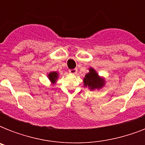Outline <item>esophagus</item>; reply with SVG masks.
<instances>
[{
    "label": "esophagus",
    "instance_id": "34e87169",
    "mask_svg": "<svg viewBox=\"0 0 145 145\" xmlns=\"http://www.w3.org/2000/svg\"><path fill=\"white\" fill-rule=\"evenodd\" d=\"M69 72H70L71 74H77V69H76V68H74V69H70V70H69Z\"/></svg>",
    "mask_w": 145,
    "mask_h": 145
}]
</instances>
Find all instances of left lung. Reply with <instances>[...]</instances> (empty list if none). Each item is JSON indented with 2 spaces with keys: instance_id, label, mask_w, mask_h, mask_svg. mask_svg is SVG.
Masks as SVG:
<instances>
[{
  "instance_id": "obj_1",
  "label": "left lung",
  "mask_w": 145,
  "mask_h": 145,
  "mask_svg": "<svg viewBox=\"0 0 145 145\" xmlns=\"http://www.w3.org/2000/svg\"><path fill=\"white\" fill-rule=\"evenodd\" d=\"M84 86L89 87L91 90H94L95 89H100L105 85V80L99 77L98 73L93 68H89V72L85 75L84 79Z\"/></svg>"
}]
</instances>
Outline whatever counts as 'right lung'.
I'll list each match as a JSON object with an SVG mask.
<instances>
[{
	"label": "right lung",
	"instance_id": "1",
	"mask_svg": "<svg viewBox=\"0 0 145 145\" xmlns=\"http://www.w3.org/2000/svg\"><path fill=\"white\" fill-rule=\"evenodd\" d=\"M48 76V78L50 79V80L52 82V84H55L56 81L58 79V77H59V74L56 71H52V72L49 73V74L47 75Z\"/></svg>",
	"mask_w": 145,
	"mask_h": 145
}]
</instances>
